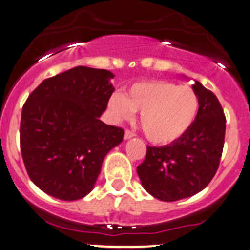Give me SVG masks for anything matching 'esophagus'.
I'll use <instances>...</instances> for the list:
<instances>
[{"label":"esophagus","instance_id":"34e87169","mask_svg":"<svg viewBox=\"0 0 250 250\" xmlns=\"http://www.w3.org/2000/svg\"><path fill=\"white\" fill-rule=\"evenodd\" d=\"M133 136H135V133H133L132 131L125 130V133H124V138H125V140H128V138L133 137Z\"/></svg>","mask_w":250,"mask_h":250}]
</instances>
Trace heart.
I'll list each match as a JSON object with an SVG mask.
<instances>
[{
	"instance_id": "heart-1",
	"label": "heart",
	"mask_w": 250,
	"mask_h": 250,
	"mask_svg": "<svg viewBox=\"0 0 250 250\" xmlns=\"http://www.w3.org/2000/svg\"><path fill=\"white\" fill-rule=\"evenodd\" d=\"M199 105L198 95L189 86L155 80L135 83L127 96L115 92L108 107L115 120L130 119L135 110H141L140 123L148 140L169 143L189 130Z\"/></svg>"
}]
</instances>
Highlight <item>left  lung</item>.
Segmentation results:
<instances>
[{"instance_id":"8db88e82","label":"left lung","mask_w":250,"mask_h":250,"mask_svg":"<svg viewBox=\"0 0 250 250\" xmlns=\"http://www.w3.org/2000/svg\"><path fill=\"white\" fill-rule=\"evenodd\" d=\"M199 112L185 135L162 147L147 146L137 167L142 186L154 198L175 202L206 188L215 176L224 149L226 118L216 96L194 80Z\"/></svg>"}]
</instances>
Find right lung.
Returning a JSON list of instances; mask_svg holds the SVG:
<instances>
[{
    "instance_id": "right-lung-1",
    "label": "right lung",
    "mask_w": 250,
    "mask_h": 250,
    "mask_svg": "<svg viewBox=\"0 0 250 250\" xmlns=\"http://www.w3.org/2000/svg\"><path fill=\"white\" fill-rule=\"evenodd\" d=\"M109 70L75 66L43 80L21 110V150L31 181L44 193L78 201L92 191L107 153L124 130L100 117L114 92Z\"/></svg>"
}]
</instances>
